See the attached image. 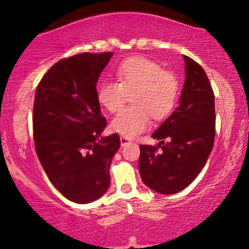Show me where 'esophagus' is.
I'll return each mask as SVG.
<instances>
[{"mask_svg": "<svg viewBox=\"0 0 249 249\" xmlns=\"http://www.w3.org/2000/svg\"><path fill=\"white\" fill-rule=\"evenodd\" d=\"M120 142H121V146H125L131 142H130V139H129V138L124 137V136H122V137H120Z\"/></svg>", "mask_w": 249, "mask_h": 249, "instance_id": "1", "label": "esophagus"}]
</instances>
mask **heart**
<instances>
[{
    "mask_svg": "<svg viewBox=\"0 0 249 249\" xmlns=\"http://www.w3.org/2000/svg\"><path fill=\"white\" fill-rule=\"evenodd\" d=\"M117 81H104L97 91V101L105 110L114 113L131 95L134 105L125 107L111 122L112 130L134 138L147 130L152 117L160 120L175 107L179 84L171 72L145 57L125 60L115 71Z\"/></svg>",
    "mask_w": 249,
    "mask_h": 249,
    "instance_id": "obj_1",
    "label": "heart"
}]
</instances>
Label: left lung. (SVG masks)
Listing matches in <instances>:
<instances>
[{"label":"left lung","mask_w":249,"mask_h":249,"mask_svg":"<svg viewBox=\"0 0 249 249\" xmlns=\"http://www.w3.org/2000/svg\"><path fill=\"white\" fill-rule=\"evenodd\" d=\"M183 60L186 79L179 107L152 135L161 142L139 146L142 182L163 195L179 193L195 180L215 137V105L209 78L193 59L183 55Z\"/></svg>","instance_id":"obj_1"}]
</instances>
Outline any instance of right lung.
I'll return each instance as SVG.
<instances>
[{"instance_id": "add662e5", "label": "right lung", "mask_w": 249, "mask_h": 249, "mask_svg": "<svg viewBox=\"0 0 249 249\" xmlns=\"http://www.w3.org/2000/svg\"><path fill=\"white\" fill-rule=\"evenodd\" d=\"M113 55L81 53L60 60L44 74L34 101L37 156L52 185L67 199L91 203L110 186V164L120 137L102 132L96 83Z\"/></svg>"}]
</instances>
